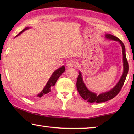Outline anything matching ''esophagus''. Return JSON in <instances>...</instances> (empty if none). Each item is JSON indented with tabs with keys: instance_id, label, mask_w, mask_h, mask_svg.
Instances as JSON below:
<instances>
[{
	"instance_id": "esophagus-1",
	"label": "esophagus",
	"mask_w": 134,
	"mask_h": 134,
	"mask_svg": "<svg viewBox=\"0 0 134 134\" xmlns=\"http://www.w3.org/2000/svg\"><path fill=\"white\" fill-rule=\"evenodd\" d=\"M77 64V62L74 60H70L67 63V66L69 68H72L73 67H75Z\"/></svg>"
}]
</instances>
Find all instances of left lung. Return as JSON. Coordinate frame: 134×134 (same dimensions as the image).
<instances>
[{
  "label": "left lung",
  "instance_id": "obj_1",
  "mask_svg": "<svg viewBox=\"0 0 134 134\" xmlns=\"http://www.w3.org/2000/svg\"><path fill=\"white\" fill-rule=\"evenodd\" d=\"M105 39L109 40L118 41L120 44L122 48V52H123V72L119 81L112 89L107 91V92L101 93L97 95L96 93L92 92V91L88 89V88L84 83L82 73L80 71H79V75L78 76L77 81H76V88H77L79 94L85 100H86L87 102H90V103H93V102H97V103L109 101L110 99L114 98L119 93L122 87H123L125 80L126 79L128 72H129V64H128L126 58V48H125V46L123 42L118 37H116L115 36H113L112 35H110V34H105Z\"/></svg>",
  "mask_w": 134,
  "mask_h": 134
}]
</instances>
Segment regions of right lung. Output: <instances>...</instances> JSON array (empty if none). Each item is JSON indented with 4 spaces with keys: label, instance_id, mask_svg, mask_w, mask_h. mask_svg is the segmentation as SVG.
<instances>
[{
    "label": "right lung",
    "instance_id": "obj_1",
    "mask_svg": "<svg viewBox=\"0 0 134 134\" xmlns=\"http://www.w3.org/2000/svg\"><path fill=\"white\" fill-rule=\"evenodd\" d=\"M30 28H31L30 27H26V28H25L24 30H22L21 32H20L18 35H17L15 37L17 36H18L19 35H21L22 33H23L24 31L26 30L27 29H29ZM65 71V66L64 65H63V66L60 67L59 69H58L57 70H56L55 71H54L52 74L51 75V77L49 78V80L48 81L47 83L45 85V87H44V89H42V90L41 92L39 94H38L37 96L38 97H42V96L44 95H45V94H47V93H49L51 90V88L52 87L55 86V85L56 84V82L58 80V78L60 77V76L62 75V73H63Z\"/></svg>",
    "mask_w": 134,
    "mask_h": 134
}]
</instances>
